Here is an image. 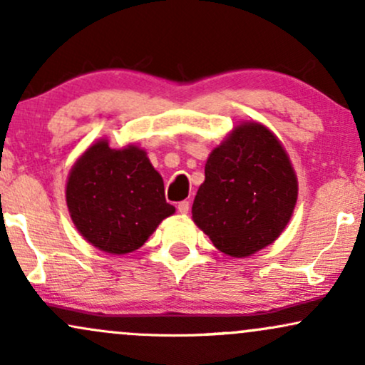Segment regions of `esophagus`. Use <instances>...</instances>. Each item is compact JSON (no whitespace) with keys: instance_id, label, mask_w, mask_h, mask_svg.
Returning <instances> with one entry per match:
<instances>
[{"instance_id":"34e87169","label":"esophagus","mask_w":365,"mask_h":365,"mask_svg":"<svg viewBox=\"0 0 365 365\" xmlns=\"http://www.w3.org/2000/svg\"><path fill=\"white\" fill-rule=\"evenodd\" d=\"M177 209L178 212H182V215H187L188 209H190V202H188V200H182V202H178Z\"/></svg>"}]
</instances>
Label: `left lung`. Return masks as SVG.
<instances>
[{"label": "left lung", "mask_w": 365, "mask_h": 365, "mask_svg": "<svg viewBox=\"0 0 365 365\" xmlns=\"http://www.w3.org/2000/svg\"><path fill=\"white\" fill-rule=\"evenodd\" d=\"M299 180L278 137L257 121L237 125L206 161L192 220L217 250L249 257L287 228Z\"/></svg>", "instance_id": "8db88e82"}]
</instances>
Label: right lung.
Returning <instances> with one entry per match:
<instances>
[{
  "mask_svg": "<svg viewBox=\"0 0 365 365\" xmlns=\"http://www.w3.org/2000/svg\"><path fill=\"white\" fill-rule=\"evenodd\" d=\"M65 195L78 233L113 255L140 249L175 212L148 153L135 144L115 149L106 139L91 144L73 163Z\"/></svg>",
  "mask_w": 365,
  "mask_h": 365,
  "instance_id": "obj_1",
  "label": "right lung"
}]
</instances>
